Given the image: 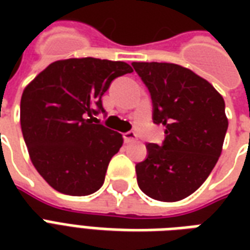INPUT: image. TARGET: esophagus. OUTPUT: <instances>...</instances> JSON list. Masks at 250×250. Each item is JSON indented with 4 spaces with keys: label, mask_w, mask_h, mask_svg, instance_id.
I'll return each instance as SVG.
<instances>
[{
    "label": "esophagus",
    "mask_w": 250,
    "mask_h": 250,
    "mask_svg": "<svg viewBox=\"0 0 250 250\" xmlns=\"http://www.w3.org/2000/svg\"><path fill=\"white\" fill-rule=\"evenodd\" d=\"M123 138H125V143H131L136 139V134L134 131H128V132H125L123 134Z\"/></svg>",
    "instance_id": "1"
}]
</instances>
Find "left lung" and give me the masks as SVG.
Listing matches in <instances>:
<instances>
[{"instance_id": "obj_1", "label": "left lung", "mask_w": 250, "mask_h": 250, "mask_svg": "<svg viewBox=\"0 0 250 250\" xmlns=\"http://www.w3.org/2000/svg\"><path fill=\"white\" fill-rule=\"evenodd\" d=\"M132 66L150 91L154 123L166 127L162 146L148 143V155L135 166L138 185L150 198L181 201L204 184L220 158L225 102L208 80L178 64Z\"/></svg>"}]
</instances>
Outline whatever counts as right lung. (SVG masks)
<instances>
[{"label": "right lung", "instance_id": "obj_1", "mask_svg": "<svg viewBox=\"0 0 250 250\" xmlns=\"http://www.w3.org/2000/svg\"><path fill=\"white\" fill-rule=\"evenodd\" d=\"M127 62L93 57L49 64L25 87L20 122L30 161L46 184L68 195H89L104 184L123 136L93 123L102 96Z\"/></svg>", "mask_w": 250, "mask_h": 250}]
</instances>
